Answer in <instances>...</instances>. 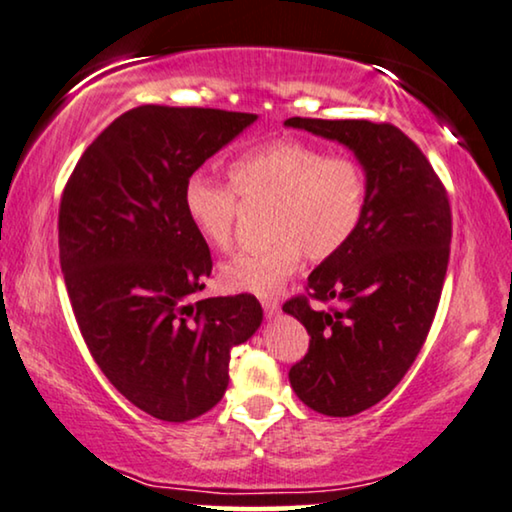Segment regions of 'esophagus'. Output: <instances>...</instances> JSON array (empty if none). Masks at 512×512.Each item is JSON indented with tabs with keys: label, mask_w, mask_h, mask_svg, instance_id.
<instances>
[{
	"label": "esophagus",
	"mask_w": 512,
	"mask_h": 512,
	"mask_svg": "<svg viewBox=\"0 0 512 512\" xmlns=\"http://www.w3.org/2000/svg\"><path fill=\"white\" fill-rule=\"evenodd\" d=\"M262 308H264L266 318H273V315H278V301L276 299H262Z\"/></svg>",
	"instance_id": "obj_1"
}]
</instances>
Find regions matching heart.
Instances as JSON below:
<instances>
[{
    "label": "heart",
    "mask_w": 512,
    "mask_h": 512,
    "mask_svg": "<svg viewBox=\"0 0 512 512\" xmlns=\"http://www.w3.org/2000/svg\"><path fill=\"white\" fill-rule=\"evenodd\" d=\"M229 178L232 183L204 171L192 174L183 187V206L201 239L227 248L239 194L246 201H271V241L222 264V285L232 292L273 294L297 271L301 253L313 262L341 253L369 206V174L362 162L299 139H276L239 155L229 164Z\"/></svg>",
    "instance_id": "1"
}]
</instances>
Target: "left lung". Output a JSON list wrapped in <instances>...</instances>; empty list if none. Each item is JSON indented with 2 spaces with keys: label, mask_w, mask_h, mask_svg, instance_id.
<instances>
[{
  "label": "left lung",
  "mask_w": 512,
  "mask_h": 512,
  "mask_svg": "<svg viewBox=\"0 0 512 512\" xmlns=\"http://www.w3.org/2000/svg\"><path fill=\"white\" fill-rule=\"evenodd\" d=\"M285 125L343 143L369 174L362 227L308 276L306 297L283 306L311 336L290 369L292 390L322 415L350 417L383 401L427 341L450 259L448 192L422 150L390 122L290 118ZM311 298L332 308L315 309Z\"/></svg>",
  "instance_id": "left-lung-1"
}]
</instances>
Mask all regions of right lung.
<instances>
[{"label":"right lung","mask_w":512,"mask_h":512,"mask_svg":"<svg viewBox=\"0 0 512 512\" xmlns=\"http://www.w3.org/2000/svg\"><path fill=\"white\" fill-rule=\"evenodd\" d=\"M255 113L139 106L90 143L60 201V266L78 329L127 401L187 422L222 399L229 352L262 325L253 294L190 304L213 259L187 220L194 171Z\"/></svg>","instance_id":"1"}]
</instances>
